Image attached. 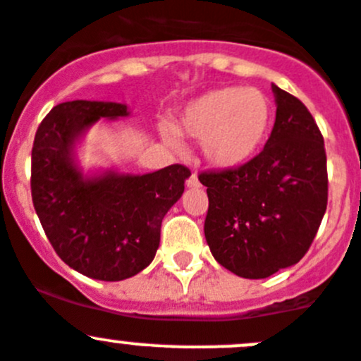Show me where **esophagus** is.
I'll list each match as a JSON object with an SVG mask.
<instances>
[{"label":"esophagus","instance_id":"34e87169","mask_svg":"<svg viewBox=\"0 0 361 361\" xmlns=\"http://www.w3.org/2000/svg\"><path fill=\"white\" fill-rule=\"evenodd\" d=\"M187 187L188 188H200L201 183H200V178H197L196 173H192L190 176H188L187 180Z\"/></svg>","mask_w":361,"mask_h":361}]
</instances>
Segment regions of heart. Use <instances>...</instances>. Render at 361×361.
Returning a JSON list of instances; mask_svg holds the SVG:
<instances>
[{
  "label": "heart",
  "mask_w": 361,
  "mask_h": 361,
  "mask_svg": "<svg viewBox=\"0 0 361 361\" xmlns=\"http://www.w3.org/2000/svg\"><path fill=\"white\" fill-rule=\"evenodd\" d=\"M272 103L262 90L221 87L188 101L176 130L160 124L165 142L180 147L178 133L200 140L208 164L222 171L238 169L260 153L272 126Z\"/></svg>",
  "instance_id": "1"
}]
</instances>
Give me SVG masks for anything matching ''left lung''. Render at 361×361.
Here are the masks:
<instances>
[{
    "mask_svg": "<svg viewBox=\"0 0 361 361\" xmlns=\"http://www.w3.org/2000/svg\"><path fill=\"white\" fill-rule=\"evenodd\" d=\"M276 121L260 154L238 169L200 174L204 237L215 260L247 279L298 264L328 204L324 140L305 104L272 83Z\"/></svg>",
    "mask_w": 361,
    "mask_h": 361,
    "instance_id": "1",
    "label": "left lung"
}]
</instances>
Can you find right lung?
I'll return each mask as SVG.
<instances>
[{
  "mask_svg": "<svg viewBox=\"0 0 361 361\" xmlns=\"http://www.w3.org/2000/svg\"><path fill=\"white\" fill-rule=\"evenodd\" d=\"M126 116L124 103H60L40 123L32 149V200L46 237L71 269L101 281L131 278L153 262L161 219L190 176L178 164L147 174L83 173L78 144L87 131Z\"/></svg>",
  "mask_w": 361,
  "mask_h": 361,
  "instance_id": "obj_1",
  "label": "right lung"
}]
</instances>
